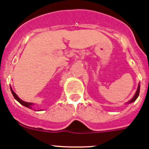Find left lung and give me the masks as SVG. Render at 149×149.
Instances as JSON below:
<instances>
[{"instance_id": "obj_1", "label": "left lung", "mask_w": 149, "mask_h": 149, "mask_svg": "<svg viewBox=\"0 0 149 149\" xmlns=\"http://www.w3.org/2000/svg\"><path fill=\"white\" fill-rule=\"evenodd\" d=\"M139 86H138L137 90H136V93H135V95H134V96L132 98H131V100H130V101L127 102V103H128V104L132 103V102H134V101H136V99L137 98L138 96H139Z\"/></svg>"}]
</instances>
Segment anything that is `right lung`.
<instances>
[{"label":"right lung","instance_id":"right-lung-1","mask_svg":"<svg viewBox=\"0 0 149 149\" xmlns=\"http://www.w3.org/2000/svg\"><path fill=\"white\" fill-rule=\"evenodd\" d=\"M10 89H11V92H12V94H13V95L14 96V98H15V99H16L17 101L19 102V103L21 104L24 105V107H28V108H32L33 107V103H29V102H26V101H22V99H20V98H18V95H17L16 94H15L14 92H13V90L12 89V88L10 87Z\"/></svg>","mask_w":149,"mask_h":149}]
</instances>
